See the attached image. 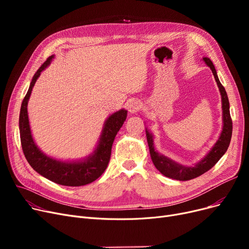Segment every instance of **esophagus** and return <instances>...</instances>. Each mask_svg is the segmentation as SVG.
Here are the masks:
<instances>
[{
    "mask_svg": "<svg viewBox=\"0 0 249 249\" xmlns=\"http://www.w3.org/2000/svg\"><path fill=\"white\" fill-rule=\"evenodd\" d=\"M128 109H129L130 113L135 114V113H137L141 109V103L139 101H137V100H133V101L130 102Z\"/></svg>",
    "mask_w": 249,
    "mask_h": 249,
    "instance_id": "esophagus-1",
    "label": "esophagus"
}]
</instances>
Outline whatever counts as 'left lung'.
<instances>
[{"instance_id": "left-lung-1", "label": "left lung", "mask_w": 249, "mask_h": 249, "mask_svg": "<svg viewBox=\"0 0 249 249\" xmlns=\"http://www.w3.org/2000/svg\"><path fill=\"white\" fill-rule=\"evenodd\" d=\"M203 60L207 64V67L211 69L214 74L215 81L220 90L222 101V120H223V127H222L220 136L215 144L213 145V147L209 150V152L199 162H197L193 166H187L173 160L172 159H169L167 156L160 153L158 150H155L153 134L148 131L147 128H145L149 152L154 166L158 168V171H160L163 176L178 180L193 179L195 178L200 177L201 175L208 172L209 169L212 168L227 151L232 136V120L230 116V106L227 93L224 87L221 85L219 81V77L217 75V71L215 70L213 62L208 57H204Z\"/></svg>"}]
</instances>
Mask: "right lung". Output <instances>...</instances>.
Segmentation results:
<instances>
[{"label":"right lung","mask_w":249,"mask_h":249,"mask_svg":"<svg viewBox=\"0 0 249 249\" xmlns=\"http://www.w3.org/2000/svg\"><path fill=\"white\" fill-rule=\"evenodd\" d=\"M54 55H51L35 72L30 83L20 110L19 130L22 149L26 160L39 175L48 178L56 184L68 187H81L90 184L100 178L107 168L111 158L112 145L118 131L122 127L127 117V110L121 109L110 115L105 121L100 139L95 150L86 159L80 160H59L46 155L39 148L32 137L28 119V101L31 96L32 89Z\"/></svg>","instance_id":"add662e5"}]
</instances>
